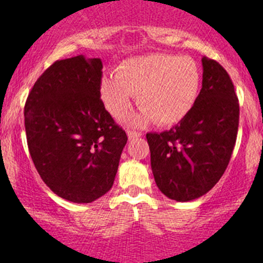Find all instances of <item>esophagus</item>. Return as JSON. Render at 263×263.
I'll list each match as a JSON object with an SVG mask.
<instances>
[{"instance_id": "esophagus-1", "label": "esophagus", "mask_w": 263, "mask_h": 263, "mask_svg": "<svg viewBox=\"0 0 263 263\" xmlns=\"http://www.w3.org/2000/svg\"><path fill=\"white\" fill-rule=\"evenodd\" d=\"M141 132H136V131H132V129H128L127 131V136H128V140H134L137 139V137H141Z\"/></svg>"}]
</instances>
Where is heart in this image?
<instances>
[{"label":"heart","instance_id":"heart-1","mask_svg":"<svg viewBox=\"0 0 263 263\" xmlns=\"http://www.w3.org/2000/svg\"><path fill=\"white\" fill-rule=\"evenodd\" d=\"M201 70L191 57L150 54L128 58L118 66L117 75L100 81V98L108 112L121 118L139 95L141 112L132 118L136 126L155 121L171 126L188 115L197 100Z\"/></svg>","mask_w":263,"mask_h":263}]
</instances>
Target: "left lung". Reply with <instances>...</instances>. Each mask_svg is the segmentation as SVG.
Listing matches in <instances>:
<instances>
[{
    "instance_id": "left-lung-1",
    "label": "left lung",
    "mask_w": 263,
    "mask_h": 263,
    "mask_svg": "<svg viewBox=\"0 0 263 263\" xmlns=\"http://www.w3.org/2000/svg\"><path fill=\"white\" fill-rule=\"evenodd\" d=\"M202 89L178 124L146 135L151 169L159 190L171 200H196L224 174L238 134L239 103L220 63L202 57Z\"/></svg>"
}]
</instances>
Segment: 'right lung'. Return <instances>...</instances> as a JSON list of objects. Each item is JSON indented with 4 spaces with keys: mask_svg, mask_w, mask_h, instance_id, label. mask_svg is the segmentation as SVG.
I'll use <instances>...</instances> for the list:
<instances>
[{
    "mask_svg": "<svg viewBox=\"0 0 263 263\" xmlns=\"http://www.w3.org/2000/svg\"><path fill=\"white\" fill-rule=\"evenodd\" d=\"M100 58L55 61L34 84L24 108L29 153L43 182L76 203L112 188L127 135L100 99Z\"/></svg>",
    "mask_w": 263,
    "mask_h": 263,
    "instance_id": "right-lung-1",
    "label": "right lung"
}]
</instances>
